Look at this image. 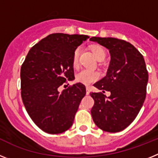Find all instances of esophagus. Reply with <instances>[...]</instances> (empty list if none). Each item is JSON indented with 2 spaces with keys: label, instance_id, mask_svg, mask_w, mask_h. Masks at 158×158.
<instances>
[{
  "label": "esophagus",
  "instance_id": "1",
  "mask_svg": "<svg viewBox=\"0 0 158 158\" xmlns=\"http://www.w3.org/2000/svg\"><path fill=\"white\" fill-rule=\"evenodd\" d=\"M89 93H90V91H89V87H86V94L89 95Z\"/></svg>",
  "mask_w": 158,
  "mask_h": 158
}]
</instances>
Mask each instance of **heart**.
Returning <instances> with one entry per match:
<instances>
[{
	"mask_svg": "<svg viewBox=\"0 0 158 158\" xmlns=\"http://www.w3.org/2000/svg\"><path fill=\"white\" fill-rule=\"evenodd\" d=\"M92 52L94 56L99 61L103 60L106 56V52L104 47L100 45H93L91 47ZM79 58V49L75 50L73 56V65L76 67L78 63ZM99 78V73L96 71L89 70V69H83L79 72L76 76V80L77 82L84 84V85H90L96 81Z\"/></svg>",
	"mask_w": 158,
	"mask_h": 158,
	"instance_id": "1",
	"label": "heart"
}]
</instances>
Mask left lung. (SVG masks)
Returning a JSON list of instances; mask_svg holds the SVG:
<instances>
[{
  "label": "left lung",
  "mask_w": 158,
  "mask_h": 158,
  "mask_svg": "<svg viewBox=\"0 0 158 158\" xmlns=\"http://www.w3.org/2000/svg\"><path fill=\"white\" fill-rule=\"evenodd\" d=\"M108 49L111 61L107 74L94 84L103 93H92L91 114L95 124L107 132H119L127 127L139 114L146 96L148 71L142 54L132 44L115 38L92 37Z\"/></svg>",
  "instance_id": "1"
}]
</instances>
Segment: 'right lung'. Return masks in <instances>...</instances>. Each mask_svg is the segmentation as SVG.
I'll list each match as a JSON object with an SVG mask.
<instances>
[{
    "instance_id": "1",
    "label": "right lung",
    "mask_w": 158,
    "mask_h": 158,
    "mask_svg": "<svg viewBox=\"0 0 158 158\" xmlns=\"http://www.w3.org/2000/svg\"><path fill=\"white\" fill-rule=\"evenodd\" d=\"M89 38L84 35H49L31 48L22 64V100L33 122L47 133L55 135L69 129L85 96V86L81 83L61 93L58 88L67 80H74L73 53Z\"/></svg>"
}]
</instances>
